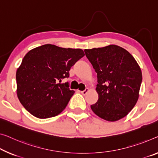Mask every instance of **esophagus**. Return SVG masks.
<instances>
[{"mask_svg": "<svg viewBox=\"0 0 158 158\" xmlns=\"http://www.w3.org/2000/svg\"><path fill=\"white\" fill-rule=\"evenodd\" d=\"M89 92V89L88 88H86L85 89V90H83V91H81V93L83 94V95H85V94H86L87 93H88Z\"/></svg>", "mask_w": 158, "mask_h": 158, "instance_id": "obj_1", "label": "esophagus"}]
</instances>
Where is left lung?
<instances>
[{
	"label": "left lung",
	"instance_id": "left-lung-1",
	"mask_svg": "<svg viewBox=\"0 0 158 158\" xmlns=\"http://www.w3.org/2000/svg\"><path fill=\"white\" fill-rule=\"evenodd\" d=\"M98 74V100L90 106L103 119L116 121L125 117L136 104L142 72L133 56L124 48L111 44L84 50Z\"/></svg>",
	"mask_w": 158,
	"mask_h": 158
}]
</instances>
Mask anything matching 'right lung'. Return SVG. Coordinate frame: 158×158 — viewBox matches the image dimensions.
Here are the masks:
<instances>
[{"instance_id":"obj_1","label":"right lung","mask_w":158,"mask_h":158,"mask_svg":"<svg viewBox=\"0 0 158 158\" xmlns=\"http://www.w3.org/2000/svg\"><path fill=\"white\" fill-rule=\"evenodd\" d=\"M85 54L81 48L44 44L30 50L16 72L17 95L31 114L47 118L64 111L74 94L69 82V71Z\"/></svg>"}]
</instances>
